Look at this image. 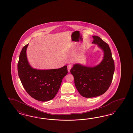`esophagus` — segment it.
<instances>
[{
	"instance_id": "obj_1",
	"label": "esophagus",
	"mask_w": 133,
	"mask_h": 133,
	"mask_svg": "<svg viewBox=\"0 0 133 133\" xmlns=\"http://www.w3.org/2000/svg\"><path fill=\"white\" fill-rule=\"evenodd\" d=\"M72 68V65L71 64H69L67 66V68H68V71L69 72H70V70H71V69Z\"/></svg>"
}]
</instances>
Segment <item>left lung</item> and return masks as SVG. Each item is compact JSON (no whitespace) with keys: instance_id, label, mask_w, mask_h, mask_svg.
<instances>
[{"instance_id":"left-lung-1","label":"left lung","mask_w":133,"mask_h":133,"mask_svg":"<svg viewBox=\"0 0 133 133\" xmlns=\"http://www.w3.org/2000/svg\"><path fill=\"white\" fill-rule=\"evenodd\" d=\"M93 43L104 52V57L99 64L90 67L75 64L70 72L74 77L75 84L82 97H97L105 93L113 80L115 63L109 45L98 36H93Z\"/></svg>"}]
</instances>
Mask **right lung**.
<instances>
[{
    "mask_svg": "<svg viewBox=\"0 0 133 133\" xmlns=\"http://www.w3.org/2000/svg\"><path fill=\"white\" fill-rule=\"evenodd\" d=\"M28 46L23 47L17 63L18 76L27 93L37 101L53 99L60 88L62 79L67 74V66L50 70H37L29 64L26 56Z\"/></svg>",
    "mask_w": 133,
    "mask_h": 133,
    "instance_id": "1",
    "label": "right lung"
}]
</instances>
